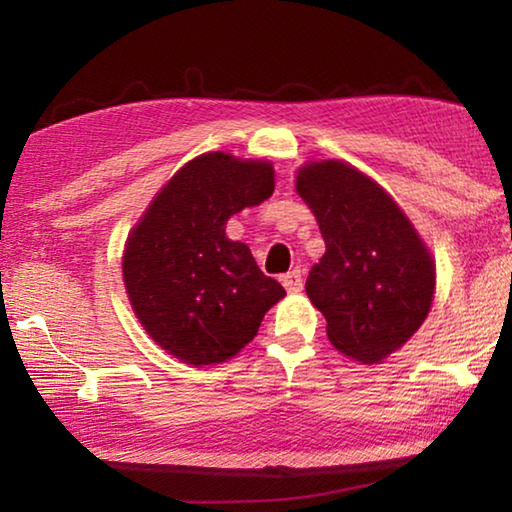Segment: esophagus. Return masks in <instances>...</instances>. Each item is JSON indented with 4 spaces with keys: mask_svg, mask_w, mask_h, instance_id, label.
<instances>
[{
    "mask_svg": "<svg viewBox=\"0 0 512 512\" xmlns=\"http://www.w3.org/2000/svg\"><path fill=\"white\" fill-rule=\"evenodd\" d=\"M282 284L289 293H298L302 291V287H305V280H302V273L296 268V271H289L287 275H282Z\"/></svg>",
    "mask_w": 512,
    "mask_h": 512,
    "instance_id": "34e87169",
    "label": "esophagus"
}]
</instances>
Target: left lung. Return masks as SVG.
<instances>
[{
  "instance_id": "left-lung-1",
  "label": "left lung",
  "mask_w": 512,
  "mask_h": 512,
  "mask_svg": "<svg viewBox=\"0 0 512 512\" xmlns=\"http://www.w3.org/2000/svg\"><path fill=\"white\" fill-rule=\"evenodd\" d=\"M296 192L327 248L305 287L327 320V339L343 357L381 363L429 316L431 250L393 196L348 162H307L296 173Z\"/></svg>"
}]
</instances>
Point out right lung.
I'll return each instance as SVG.
<instances>
[{"label": "right lung", "mask_w": 512, "mask_h": 512, "mask_svg": "<svg viewBox=\"0 0 512 512\" xmlns=\"http://www.w3.org/2000/svg\"><path fill=\"white\" fill-rule=\"evenodd\" d=\"M273 189L271 162L203 153L173 173L128 232L126 296L171 357L196 368L237 357L287 296L246 244L225 237L230 216L264 203Z\"/></svg>", "instance_id": "1"}]
</instances>
